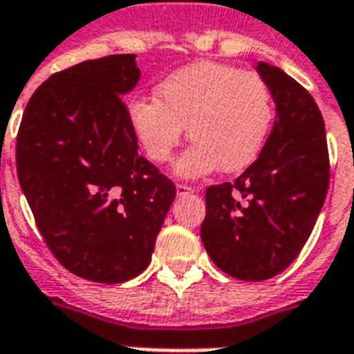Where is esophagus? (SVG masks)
I'll return each mask as SVG.
<instances>
[{
    "instance_id": "1",
    "label": "esophagus",
    "mask_w": 354,
    "mask_h": 354,
    "mask_svg": "<svg viewBox=\"0 0 354 354\" xmlns=\"http://www.w3.org/2000/svg\"><path fill=\"white\" fill-rule=\"evenodd\" d=\"M196 189L191 187V185H185V183H178L176 185V193L178 196H185V194H193Z\"/></svg>"
}]
</instances>
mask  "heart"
<instances>
[{"label": "heart", "mask_w": 354, "mask_h": 354, "mask_svg": "<svg viewBox=\"0 0 354 354\" xmlns=\"http://www.w3.org/2000/svg\"><path fill=\"white\" fill-rule=\"evenodd\" d=\"M155 97H139L128 119L145 154L171 160L185 124L193 143L176 163L180 176L196 178L221 167L236 172L257 160L268 138L274 101L253 71L221 62H196L169 75Z\"/></svg>", "instance_id": "b5f03b06"}]
</instances>
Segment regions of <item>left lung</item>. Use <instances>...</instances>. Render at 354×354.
Here are the masks:
<instances>
[{"label":"left lung","instance_id":"8db88e82","mask_svg":"<svg viewBox=\"0 0 354 354\" xmlns=\"http://www.w3.org/2000/svg\"><path fill=\"white\" fill-rule=\"evenodd\" d=\"M277 118L261 154L235 182L205 191L200 236L211 261L242 281L281 274L308 241L329 189L318 104L283 69L259 62Z\"/></svg>","mask_w":354,"mask_h":354}]
</instances>
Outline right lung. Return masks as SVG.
<instances>
[{"mask_svg": "<svg viewBox=\"0 0 354 354\" xmlns=\"http://www.w3.org/2000/svg\"><path fill=\"white\" fill-rule=\"evenodd\" d=\"M136 55L86 60L51 75L27 102L16 167L47 248L71 274L122 283L150 263L176 187L143 156L124 93Z\"/></svg>", "mask_w": 354, "mask_h": 354, "instance_id": "1", "label": "right lung"}]
</instances>
